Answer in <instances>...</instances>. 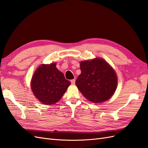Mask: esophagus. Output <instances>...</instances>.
<instances>
[{"instance_id": "obj_1", "label": "esophagus", "mask_w": 148, "mask_h": 148, "mask_svg": "<svg viewBox=\"0 0 148 148\" xmlns=\"http://www.w3.org/2000/svg\"><path fill=\"white\" fill-rule=\"evenodd\" d=\"M75 79H72V80H71V82L72 84H73V85H74V84H75Z\"/></svg>"}]
</instances>
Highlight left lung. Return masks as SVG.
Here are the masks:
<instances>
[{
	"label": "left lung",
	"mask_w": 148,
	"mask_h": 148,
	"mask_svg": "<svg viewBox=\"0 0 148 148\" xmlns=\"http://www.w3.org/2000/svg\"><path fill=\"white\" fill-rule=\"evenodd\" d=\"M81 74L75 84L85 97L94 103L109 99L117 86L115 71L102 59L95 58L81 62Z\"/></svg>",
	"instance_id": "8db88e82"
}]
</instances>
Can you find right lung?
<instances>
[{"mask_svg":"<svg viewBox=\"0 0 148 148\" xmlns=\"http://www.w3.org/2000/svg\"><path fill=\"white\" fill-rule=\"evenodd\" d=\"M71 82L59 71L56 63L41 65L33 74L32 90L36 97L45 105L56 103L66 91Z\"/></svg>","mask_w":148,"mask_h":148,"instance_id":"add662e5","label":"right lung"}]
</instances>
